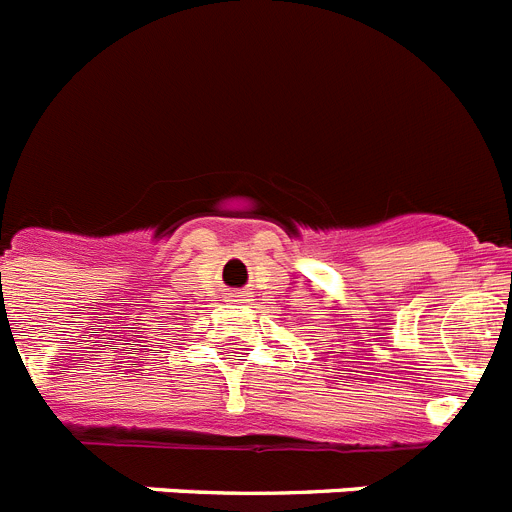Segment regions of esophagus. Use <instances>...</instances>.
I'll list each match as a JSON object with an SVG mask.
<instances>
[{
	"label": "esophagus",
	"instance_id": "1",
	"mask_svg": "<svg viewBox=\"0 0 512 512\" xmlns=\"http://www.w3.org/2000/svg\"><path fill=\"white\" fill-rule=\"evenodd\" d=\"M227 298L235 300V303H238V300H243V298H246V295H243V292H230V295H227Z\"/></svg>",
	"mask_w": 512,
	"mask_h": 512
}]
</instances>
